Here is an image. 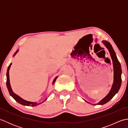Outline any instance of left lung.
<instances>
[{"label":"left lung","instance_id":"1","mask_svg":"<svg viewBox=\"0 0 128 128\" xmlns=\"http://www.w3.org/2000/svg\"><path fill=\"white\" fill-rule=\"evenodd\" d=\"M103 44L106 46V47L108 48V50L110 51L111 58H112L113 61L114 68V82L110 93L108 94L104 98L100 100L99 103H97V104H95V105L104 104L105 103H107L109 100H110L119 91V88H120L122 83L121 66L120 62H119L117 59V57L116 56L115 52L114 50L112 45L110 44V43L109 42L104 40V41H103Z\"/></svg>","mask_w":128,"mask_h":128}]
</instances>
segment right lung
Here are the masks:
<instances>
[{
	"instance_id": "right-lung-1",
	"label": "right lung",
	"mask_w": 128,
	"mask_h": 128,
	"mask_svg": "<svg viewBox=\"0 0 128 128\" xmlns=\"http://www.w3.org/2000/svg\"><path fill=\"white\" fill-rule=\"evenodd\" d=\"M18 50H17L15 52L14 56L15 55V54L18 53ZM12 63H10L9 66H8V70H7V72H6V86H7V88L8 89V91H9V92L10 94L15 99V100H16V101H17L18 103H20V104H22V105H24V106H31V107H34V106H38L40 104H41L42 103H43L44 101H45V100H47L46 99L44 101L42 102V103H37L36 102H28V101H27V100H24L23 99L21 98V97H19L18 96L17 94H14L13 92V91H12V88H11L10 86V80H9V69H10V68L11 66H12ZM57 78H58V76H56L55 78H54V80H53V84L55 82V81L56 80V79Z\"/></svg>"
}]
</instances>
